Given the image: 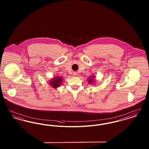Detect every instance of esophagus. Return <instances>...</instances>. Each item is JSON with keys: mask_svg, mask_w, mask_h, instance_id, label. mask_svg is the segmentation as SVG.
Wrapping results in <instances>:
<instances>
[{"mask_svg": "<svg viewBox=\"0 0 149 149\" xmlns=\"http://www.w3.org/2000/svg\"><path fill=\"white\" fill-rule=\"evenodd\" d=\"M78 75V73L76 72H74L72 73V75H73L74 77H77Z\"/></svg>", "mask_w": 149, "mask_h": 149, "instance_id": "34e87169", "label": "esophagus"}]
</instances>
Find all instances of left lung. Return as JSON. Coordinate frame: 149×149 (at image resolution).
<instances>
[{"instance_id": "8db88e82", "label": "left lung", "mask_w": 149, "mask_h": 149, "mask_svg": "<svg viewBox=\"0 0 149 149\" xmlns=\"http://www.w3.org/2000/svg\"><path fill=\"white\" fill-rule=\"evenodd\" d=\"M93 78L94 77H90V78L88 79V81L89 83H92L94 81V79H93Z\"/></svg>"}]
</instances>
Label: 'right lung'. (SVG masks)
Wrapping results in <instances>:
<instances>
[{"label":"right lung","mask_w":149,"mask_h":149,"mask_svg":"<svg viewBox=\"0 0 149 149\" xmlns=\"http://www.w3.org/2000/svg\"><path fill=\"white\" fill-rule=\"evenodd\" d=\"M63 78L60 77H57L55 78H54L50 80V84L51 85L52 87L54 88H56L57 87H59L61 83L63 82Z\"/></svg>","instance_id":"right-lung-1"}]
</instances>
